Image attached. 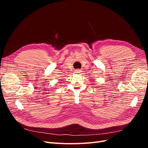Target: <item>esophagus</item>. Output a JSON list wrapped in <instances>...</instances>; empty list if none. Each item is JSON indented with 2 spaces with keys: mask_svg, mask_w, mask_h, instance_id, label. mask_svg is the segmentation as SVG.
<instances>
[{
  "mask_svg": "<svg viewBox=\"0 0 148 148\" xmlns=\"http://www.w3.org/2000/svg\"><path fill=\"white\" fill-rule=\"evenodd\" d=\"M80 73H81V71H80L79 70H76L75 71V74H79Z\"/></svg>",
  "mask_w": 148,
  "mask_h": 148,
  "instance_id": "esophagus-1",
  "label": "esophagus"
}]
</instances>
